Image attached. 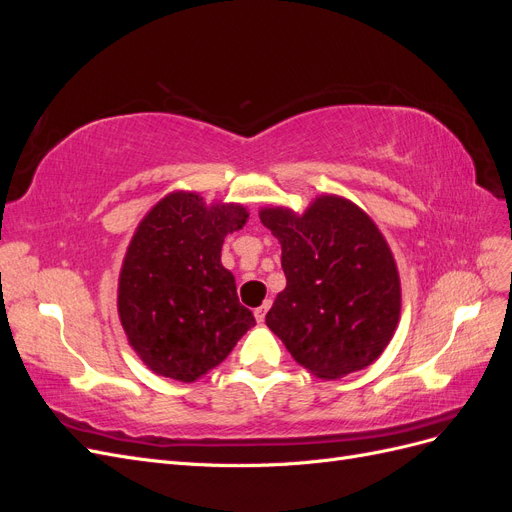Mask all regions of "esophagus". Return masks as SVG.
<instances>
[{
	"mask_svg": "<svg viewBox=\"0 0 512 512\" xmlns=\"http://www.w3.org/2000/svg\"><path fill=\"white\" fill-rule=\"evenodd\" d=\"M269 307H271V301H265L260 307L254 309V316H256L258 322H265V316H267V312H269Z\"/></svg>",
	"mask_w": 512,
	"mask_h": 512,
	"instance_id": "34e87169",
	"label": "esophagus"
}]
</instances>
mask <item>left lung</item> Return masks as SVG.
I'll return each instance as SVG.
<instances>
[{"label": "left lung", "mask_w": 512, "mask_h": 512, "mask_svg": "<svg viewBox=\"0 0 512 512\" xmlns=\"http://www.w3.org/2000/svg\"><path fill=\"white\" fill-rule=\"evenodd\" d=\"M258 215L282 245L286 275L265 322L292 359L322 380L374 363L401 314L397 262L376 222L337 194L316 196L303 213Z\"/></svg>", "instance_id": "left-lung-1"}]
</instances>
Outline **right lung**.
Wrapping results in <instances>:
<instances>
[{"mask_svg":"<svg viewBox=\"0 0 512 512\" xmlns=\"http://www.w3.org/2000/svg\"><path fill=\"white\" fill-rule=\"evenodd\" d=\"M247 218L239 203L207 205L198 192L177 190L136 226L119 271L117 312L128 344L153 374L203 378L256 324L222 265L226 235Z\"/></svg>","mask_w":512,"mask_h":512,"instance_id":"1","label":"right lung"}]
</instances>
